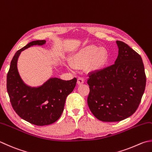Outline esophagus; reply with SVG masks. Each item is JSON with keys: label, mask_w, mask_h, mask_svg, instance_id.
I'll use <instances>...</instances> for the list:
<instances>
[{"label": "esophagus", "mask_w": 152, "mask_h": 152, "mask_svg": "<svg viewBox=\"0 0 152 152\" xmlns=\"http://www.w3.org/2000/svg\"><path fill=\"white\" fill-rule=\"evenodd\" d=\"M84 79L83 77H79L78 79H77V84L79 85H81L84 83Z\"/></svg>", "instance_id": "esophagus-1"}]
</instances>
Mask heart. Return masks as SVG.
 I'll return each instance as SVG.
<instances>
[{
    "label": "heart",
    "mask_w": 152,
    "mask_h": 152,
    "mask_svg": "<svg viewBox=\"0 0 152 152\" xmlns=\"http://www.w3.org/2000/svg\"><path fill=\"white\" fill-rule=\"evenodd\" d=\"M108 51L104 48H99L94 45H89L80 49L71 58L69 68L80 69L85 67L90 64L93 70H100L107 64Z\"/></svg>",
    "instance_id": "obj_1"
}]
</instances>
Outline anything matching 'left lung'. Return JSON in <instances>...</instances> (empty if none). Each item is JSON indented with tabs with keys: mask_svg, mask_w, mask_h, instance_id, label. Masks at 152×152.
<instances>
[{
	"mask_svg": "<svg viewBox=\"0 0 152 152\" xmlns=\"http://www.w3.org/2000/svg\"><path fill=\"white\" fill-rule=\"evenodd\" d=\"M114 64L88 75L87 98L91 113L99 121L119 122L132 115L144 93L146 77L139 54L124 42L116 41Z\"/></svg>",
	"mask_w": 152,
	"mask_h": 152,
	"instance_id": "8db88e82",
	"label": "left lung"
}]
</instances>
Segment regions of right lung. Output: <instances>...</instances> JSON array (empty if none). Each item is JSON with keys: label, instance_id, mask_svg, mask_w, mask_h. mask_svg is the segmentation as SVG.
Segmentation results:
<instances>
[{"label": "right lung", "instance_id": "right-lung-1", "mask_svg": "<svg viewBox=\"0 0 152 152\" xmlns=\"http://www.w3.org/2000/svg\"><path fill=\"white\" fill-rule=\"evenodd\" d=\"M45 43V40L33 41L17 51L11 61L7 79L13 109L21 118L37 126L49 125L58 121L64 111L65 99L77 83L76 78L65 81L52 77L41 86L30 87L23 81L17 67L21 52L33 45H43Z\"/></svg>", "mask_w": 152, "mask_h": 152}]
</instances>
